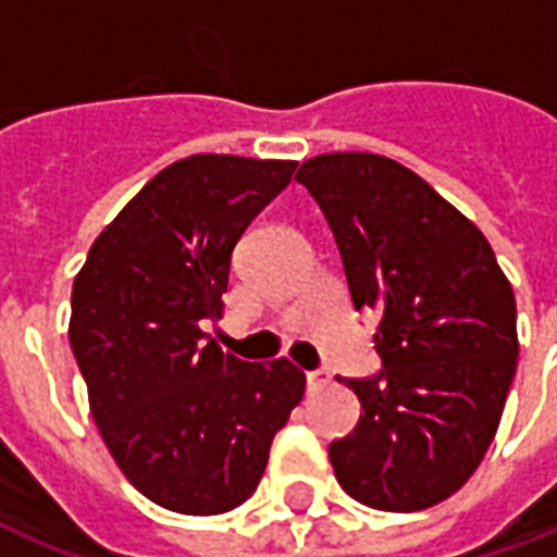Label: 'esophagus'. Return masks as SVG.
<instances>
[{"mask_svg":"<svg viewBox=\"0 0 557 557\" xmlns=\"http://www.w3.org/2000/svg\"><path fill=\"white\" fill-rule=\"evenodd\" d=\"M326 382H330V373H326V371H309L307 373V388H309V392H321Z\"/></svg>","mask_w":557,"mask_h":557,"instance_id":"esophagus-1","label":"esophagus"}]
</instances>
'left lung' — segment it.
Returning <instances> with one entry per match:
<instances>
[{
  "mask_svg": "<svg viewBox=\"0 0 557 557\" xmlns=\"http://www.w3.org/2000/svg\"><path fill=\"white\" fill-rule=\"evenodd\" d=\"M295 181L324 210L356 312L380 315L385 371L345 380L362 414L330 444L335 479L380 511L432 508L496 435L520 354L515 288L485 233L397 160L333 151Z\"/></svg>",
  "mask_w": 557,
  "mask_h": 557,
  "instance_id": "left-lung-1",
  "label": "left lung"
}]
</instances>
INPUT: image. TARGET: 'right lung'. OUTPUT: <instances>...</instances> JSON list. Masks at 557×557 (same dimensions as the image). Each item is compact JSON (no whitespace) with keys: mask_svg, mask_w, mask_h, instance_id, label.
Wrapping results in <instances>:
<instances>
[{"mask_svg":"<svg viewBox=\"0 0 557 557\" xmlns=\"http://www.w3.org/2000/svg\"><path fill=\"white\" fill-rule=\"evenodd\" d=\"M295 160L193 154L165 165L96 236L72 283L70 345L90 411L131 485L177 515L248 499L307 376L207 338L236 242Z\"/></svg>","mask_w":557,"mask_h":557,"instance_id":"obj_1","label":"right lung"}]
</instances>
